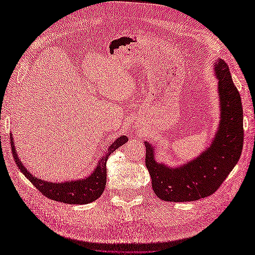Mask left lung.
<instances>
[{"label":"left lung","mask_w":255,"mask_h":255,"mask_svg":"<svg viewBox=\"0 0 255 255\" xmlns=\"http://www.w3.org/2000/svg\"><path fill=\"white\" fill-rule=\"evenodd\" d=\"M218 78L221 116L211 145L198 158L180 167L155 162L153 147L145 145V166L156 196L165 202H192L214 194L239 161L243 147V111L240 93L228 64H215Z\"/></svg>","instance_id":"left-lung-1"}]
</instances>
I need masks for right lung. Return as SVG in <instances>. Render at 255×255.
Instances as JSON below:
<instances>
[{
  "mask_svg": "<svg viewBox=\"0 0 255 255\" xmlns=\"http://www.w3.org/2000/svg\"><path fill=\"white\" fill-rule=\"evenodd\" d=\"M127 140L128 138L126 136H122L116 141H114L111 144V147L108 148L106 154L101 158L99 165L95 167V170L92 172V174L89 177H85L83 180L66 183H51L41 181L40 178L35 177L31 173L27 171L25 166L21 164V161H19L17 153H16L12 134H10V147H12V152L16 165H17L21 173L31 182L32 185H35V187L44 196L60 203L83 205L94 202L104 192L106 185V162L108 156L116 149L121 147V145L126 143Z\"/></svg>",
  "mask_w": 255,
  "mask_h": 255,
  "instance_id": "right-lung-1",
  "label": "right lung"
}]
</instances>
